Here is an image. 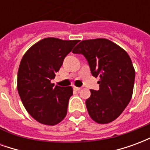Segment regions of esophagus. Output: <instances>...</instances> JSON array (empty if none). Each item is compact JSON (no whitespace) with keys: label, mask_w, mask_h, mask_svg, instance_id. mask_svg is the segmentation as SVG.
I'll use <instances>...</instances> for the list:
<instances>
[{"label":"esophagus","mask_w":150,"mask_h":150,"mask_svg":"<svg viewBox=\"0 0 150 150\" xmlns=\"http://www.w3.org/2000/svg\"><path fill=\"white\" fill-rule=\"evenodd\" d=\"M74 89H75V91H80V90H81L82 88H77V87H74Z\"/></svg>","instance_id":"obj_1"}]
</instances>
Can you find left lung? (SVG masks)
I'll use <instances>...</instances> for the list:
<instances>
[{"mask_svg": "<svg viewBox=\"0 0 150 150\" xmlns=\"http://www.w3.org/2000/svg\"><path fill=\"white\" fill-rule=\"evenodd\" d=\"M88 60L92 75L100 77V89L90 90L88 114L99 124H108L123 112L131 100L135 70L125 50L106 38L83 40L72 50Z\"/></svg>", "mask_w": 150, "mask_h": 150, "instance_id": "obj_1", "label": "left lung"}]
</instances>
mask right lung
<instances>
[{
  "label": "right lung",
  "mask_w": 150,
  "mask_h": 150,
  "mask_svg": "<svg viewBox=\"0 0 150 150\" xmlns=\"http://www.w3.org/2000/svg\"><path fill=\"white\" fill-rule=\"evenodd\" d=\"M79 40L46 38L25 52L18 72V91L25 108L41 124L55 125L67 112L71 87L51 83L65 57Z\"/></svg>",
  "instance_id": "right-lung-1"
}]
</instances>
